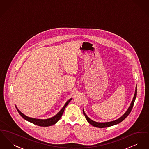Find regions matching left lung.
Here are the masks:
<instances>
[{
    "label": "left lung",
    "mask_w": 149,
    "mask_h": 149,
    "mask_svg": "<svg viewBox=\"0 0 149 149\" xmlns=\"http://www.w3.org/2000/svg\"><path fill=\"white\" fill-rule=\"evenodd\" d=\"M136 96H137V86L136 87V90H135L134 95V97H133V100H132V101L131 104V105L130 106V107H128V109H127V110L126 111V112H125L124 114H123L121 117H120V118H118V119L115 120H113V121H111V122L103 123L97 122L92 120V119H91L87 115V114L85 113V112H84V109L83 110V113L84 115L85 116V117H86V118L88 122L90 124H91L92 125L95 127H98V128H106V127H110V126H113V125L118 124L122 122L123 120H124L128 116V115L131 113L132 109V108H133V105H134V101H135L136 98Z\"/></svg>",
    "instance_id": "obj_1"
}]
</instances>
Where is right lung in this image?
Listing matches in <instances>:
<instances>
[{"label": "right lung", "instance_id": "right-lung-1", "mask_svg": "<svg viewBox=\"0 0 149 149\" xmlns=\"http://www.w3.org/2000/svg\"><path fill=\"white\" fill-rule=\"evenodd\" d=\"M72 100V98L69 99L66 103L65 105L63 106V107L61 109V110L56 114V115H54V116H53L51 118L49 119H35L33 118H30L29 117L26 115H25V114H23L22 113H21L17 107V106H16V107L17 109V110L18 112V113L19 115L27 121L29 122L32 123L33 124H34L36 125H39V126H41V127H48V126H51L55 124L57 122L60 118H61L62 115L63 113V111L65 109V107L67 106V105L69 104V103L70 102V101Z\"/></svg>", "mask_w": 149, "mask_h": 149}]
</instances>
